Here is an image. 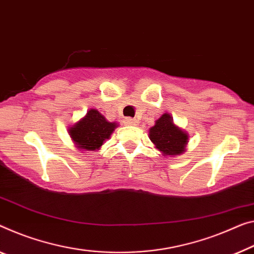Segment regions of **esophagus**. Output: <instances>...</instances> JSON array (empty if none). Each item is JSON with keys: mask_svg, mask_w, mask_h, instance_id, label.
I'll list each match as a JSON object with an SVG mask.
<instances>
[{"mask_svg": "<svg viewBox=\"0 0 254 254\" xmlns=\"http://www.w3.org/2000/svg\"><path fill=\"white\" fill-rule=\"evenodd\" d=\"M125 124H126L127 126H137L138 122L134 118H126L125 119Z\"/></svg>", "mask_w": 254, "mask_h": 254, "instance_id": "obj_1", "label": "esophagus"}]
</instances>
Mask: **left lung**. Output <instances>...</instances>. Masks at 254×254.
Wrapping results in <instances>:
<instances>
[{
    "mask_svg": "<svg viewBox=\"0 0 254 254\" xmlns=\"http://www.w3.org/2000/svg\"><path fill=\"white\" fill-rule=\"evenodd\" d=\"M150 139L161 153L169 157L183 154L189 143V135L174 124L170 115L165 114L149 131Z\"/></svg>",
    "mask_w": 254,
    "mask_h": 254,
    "instance_id": "obj_1",
    "label": "left lung"
}]
</instances>
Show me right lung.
<instances>
[{
    "mask_svg": "<svg viewBox=\"0 0 254 254\" xmlns=\"http://www.w3.org/2000/svg\"><path fill=\"white\" fill-rule=\"evenodd\" d=\"M117 127L118 125L108 122L96 109H91L84 118L69 128V135L77 149L95 151L109 139Z\"/></svg>",
    "mask_w": 254,
    "mask_h": 254,
    "instance_id": "obj_1",
    "label": "right lung"
}]
</instances>
